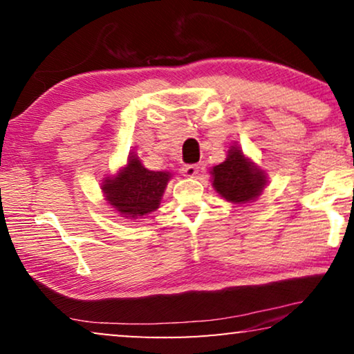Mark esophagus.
Masks as SVG:
<instances>
[{"mask_svg": "<svg viewBox=\"0 0 354 354\" xmlns=\"http://www.w3.org/2000/svg\"><path fill=\"white\" fill-rule=\"evenodd\" d=\"M198 171H200V167L196 166V164H188V166H183L182 167V174L185 177H195Z\"/></svg>", "mask_w": 354, "mask_h": 354, "instance_id": "obj_1", "label": "esophagus"}]
</instances>
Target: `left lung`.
Instances as JSON below:
<instances>
[{"label": "left lung", "mask_w": 354, "mask_h": 354, "mask_svg": "<svg viewBox=\"0 0 354 354\" xmlns=\"http://www.w3.org/2000/svg\"><path fill=\"white\" fill-rule=\"evenodd\" d=\"M212 187L222 198L232 203L254 201L263 193L268 178L266 172L245 156L234 145L224 162L212 167Z\"/></svg>", "instance_id": "8db88e82"}]
</instances>
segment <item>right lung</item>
Returning <instances> with one entry per match:
<instances>
[{
    "label": "right lung",
    "instance_id": "right-lung-1",
    "mask_svg": "<svg viewBox=\"0 0 354 354\" xmlns=\"http://www.w3.org/2000/svg\"><path fill=\"white\" fill-rule=\"evenodd\" d=\"M171 174L149 171L137 154L130 153L127 164L101 185L104 200L125 219H138L156 211Z\"/></svg>",
    "mask_w": 354,
    "mask_h": 354
}]
</instances>
